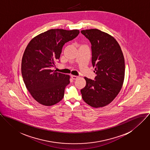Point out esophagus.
Returning <instances> with one entry per match:
<instances>
[{"label":"esophagus","instance_id":"34e87169","mask_svg":"<svg viewBox=\"0 0 150 150\" xmlns=\"http://www.w3.org/2000/svg\"><path fill=\"white\" fill-rule=\"evenodd\" d=\"M71 78H72V79L76 80V79L78 78V76H75V75H72V76H71Z\"/></svg>","mask_w":150,"mask_h":150}]
</instances>
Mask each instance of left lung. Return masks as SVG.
<instances>
[{"instance_id": "1", "label": "left lung", "mask_w": 150, "mask_h": 150, "mask_svg": "<svg viewBox=\"0 0 150 150\" xmlns=\"http://www.w3.org/2000/svg\"><path fill=\"white\" fill-rule=\"evenodd\" d=\"M91 44L92 64L96 80L84 77L86 84L81 90L83 100L98 108L111 103L120 93L125 76V61L116 40L97 29L81 31Z\"/></svg>"}]
</instances>
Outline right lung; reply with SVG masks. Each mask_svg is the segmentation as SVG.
<instances>
[{
    "label": "right lung",
    "mask_w": 150,
    "mask_h": 150,
    "mask_svg": "<svg viewBox=\"0 0 150 150\" xmlns=\"http://www.w3.org/2000/svg\"><path fill=\"white\" fill-rule=\"evenodd\" d=\"M79 33L76 29H50L34 37L27 45L22 59V78L26 88L39 103L50 106L63 98L70 76L51 67L60 59L63 45Z\"/></svg>",
    "instance_id": "add662e5"
}]
</instances>
